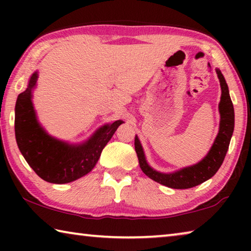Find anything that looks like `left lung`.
I'll return each instance as SVG.
<instances>
[{"label":"left lung","mask_w":251,"mask_h":251,"mask_svg":"<svg viewBox=\"0 0 251 251\" xmlns=\"http://www.w3.org/2000/svg\"><path fill=\"white\" fill-rule=\"evenodd\" d=\"M217 72L220 87H222V99H220L219 112H220V127L219 133L216 137V141L212 145L211 150L208 155L201 163L194 166L181 169L179 172L173 174H161L154 171L148 166L146 163L145 155H144L141 143L138 137H135V151L138 157V163L143 173L146 176L151 178L159 184L171 187L175 189H187L197 186L201 182L206 181L215 175L219 167L222 166L225 156L227 154L229 143H230L231 136L233 133V126H235V113H233L232 101L229 96V91L226 80H225L222 72Z\"/></svg>","instance_id":"left-lung-1"}]
</instances>
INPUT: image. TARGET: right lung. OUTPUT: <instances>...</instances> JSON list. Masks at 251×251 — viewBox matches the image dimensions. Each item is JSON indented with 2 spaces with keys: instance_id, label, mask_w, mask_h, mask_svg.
Returning <instances> with one entry per match:
<instances>
[{
  "instance_id": "right-lung-1",
  "label": "right lung",
  "mask_w": 251,
  "mask_h": 251,
  "mask_svg": "<svg viewBox=\"0 0 251 251\" xmlns=\"http://www.w3.org/2000/svg\"><path fill=\"white\" fill-rule=\"evenodd\" d=\"M36 79L37 73H34L26 91L21 93L16 100V143L25 160L42 179L53 184H66L94 168L103 148L123 122L116 121L101 127L83 145L71 146L56 141L46 134L36 121L31 100Z\"/></svg>"
}]
</instances>
